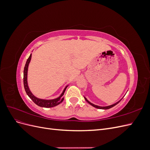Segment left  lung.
<instances>
[{
  "label": "left lung",
  "instance_id": "1",
  "mask_svg": "<svg viewBox=\"0 0 150 150\" xmlns=\"http://www.w3.org/2000/svg\"><path fill=\"white\" fill-rule=\"evenodd\" d=\"M84 99H85V100L87 101L89 104H91V106H93V107H94V108H98V109H101V110H108V109H110V108H112V107H113V106H116L117 104H118L120 102V101L121 100V99H121V100H120V101H118L117 102H116V103H115V104H111V105H110V106H98V105H95V104H93L92 103H91V102H89L87 99H86L85 97H84Z\"/></svg>",
  "mask_w": 150,
  "mask_h": 150
}]
</instances>
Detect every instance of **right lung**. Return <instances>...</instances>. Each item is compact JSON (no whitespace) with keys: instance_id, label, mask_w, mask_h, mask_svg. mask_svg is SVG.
<instances>
[{"instance_id":"right-lung-1","label":"right lung","mask_w":150,"mask_h":150,"mask_svg":"<svg viewBox=\"0 0 150 150\" xmlns=\"http://www.w3.org/2000/svg\"><path fill=\"white\" fill-rule=\"evenodd\" d=\"M31 56H32V54H30V56L28 59V60H27L25 67H24V79H23L24 86V89L27 94L28 95V96L33 101V102L35 104H36L38 106L40 107L52 108L58 105V104L61 103L63 101V100H64L63 95H64L65 91L68 86H66L64 89L63 90L62 93H61V94L57 98L53 99H40L35 97L34 95L31 93L28 83V67H29V62L31 60Z\"/></svg>"}]
</instances>
